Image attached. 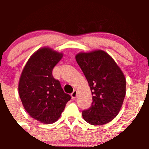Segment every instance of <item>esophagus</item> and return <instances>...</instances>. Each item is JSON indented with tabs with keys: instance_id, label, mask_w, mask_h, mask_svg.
<instances>
[{
	"instance_id": "obj_1",
	"label": "esophagus",
	"mask_w": 149,
	"mask_h": 149,
	"mask_svg": "<svg viewBox=\"0 0 149 149\" xmlns=\"http://www.w3.org/2000/svg\"><path fill=\"white\" fill-rule=\"evenodd\" d=\"M77 94H78V91H76V90H74V91H73V93L71 94L72 98H73V99L76 98V97H77Z\"/></svg>"
}]
</instances>
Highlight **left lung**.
Instances as JSON below:
<instances>
[{
  "mask_svg": "<svg viewBox=\"0 0 149 149\" xmlns=\"http://www.w3.org/2000/svg\"><path fill=\"white\" fill-rule=\"evenodd\" d=\"M76 60L92 94L91 107L82 112L84 120L93 125L107 124L118 115L124 101V74L113 58L101 49L79 52Z\"/></svg>",
  "mask_w": 149,
  "mask_h": 149,
  "instance_id": "8db88e82",
  "label": "left lung"
}]
</instances>
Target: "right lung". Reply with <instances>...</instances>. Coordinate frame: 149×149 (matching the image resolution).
Instances as JSON below:
<instances>
[{
  "label": "right lung",
  "mask_w": 149,
  "mask_h": 149,
  "mask_svg": "<svg viewBox=\"0 0 149 149\" xmlns=\"http://www.w3.org/2000/svg\"><path fill=\"white\" fill-rule=\"evenodd\" d=\"M62 57L51 48H40L28 60L19 79V94L25 110L45 124L58 120L71 98L52 76V69Z\"/></svg>",
  "instance_id": "right-lung-1"
}]
</instances>
